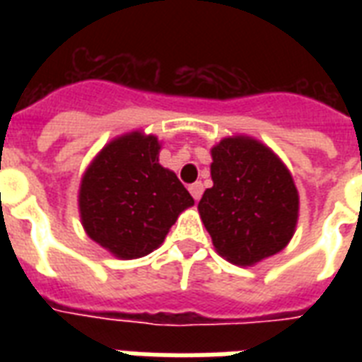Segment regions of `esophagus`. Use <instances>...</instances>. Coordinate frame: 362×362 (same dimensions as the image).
Listing matches in <instances>:
<instances>
[{"instance_id":"1","label":"esophagus","mask_w":362,"mask_h":362,"mask_svg":"<svg viewBox=\"0 0 362 362\" xmlns=\"http://www.w3.org/2000/svg\"><path fill=\"white\" fill-rule=\"evenodd\" d=\"M189 193H192L195 201H199V199H201V195H203V184H201V182H195V184H192V186H189Z\"/></svg>"}]
</instances>
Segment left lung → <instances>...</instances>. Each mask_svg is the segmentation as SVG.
<instances>
[{
    "instance_id": "obj_1",
    "label": "left lung",
    "mask_w": 362,
    "mask_h": 362,
    "mask_svg": "<svg viewBox=\"0 0 362 362\" xmlns=\"http://www.w3.org/2000/svg\"><path fill=\"white\" fill-rule=\"evenodd\" d=\"M210 153L214 186L203 193L197 209L216 252L238 267L281 252L298 220L291 173L252 136H227Z\"/></svg>"
}]
</instances>
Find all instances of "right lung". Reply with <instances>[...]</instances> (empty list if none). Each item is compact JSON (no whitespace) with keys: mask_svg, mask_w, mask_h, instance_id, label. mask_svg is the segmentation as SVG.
Returning a JSON list of instances; mask_svg holds the SVG:
<instances>
[{"mask_svg":"<svg viewBox=\"0 0 362 362\" xmlns=\"http://www.w3.org/2000/svg\"><path fill=\"white\" fill-rule=\"evenodd\" d=\"M159 148L158 136L133 131L110 141L82 176V227L115 257L153 252L193 204L175 173L159 165Z\"/></svg>","mask_w":362,"mask_h":362,"instance_id":"obj_1","label":"right lung"}]
</instances>
